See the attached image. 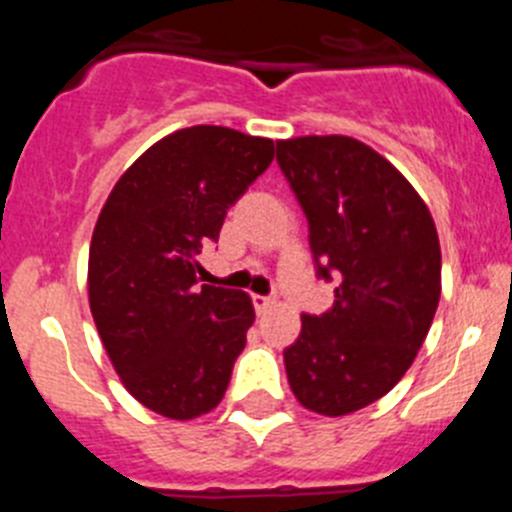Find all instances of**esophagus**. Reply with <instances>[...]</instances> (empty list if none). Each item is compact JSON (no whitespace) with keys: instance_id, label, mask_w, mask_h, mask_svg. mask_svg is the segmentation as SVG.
<instances>
[{"instance_id":"34e87169","label":"esophagus","mask_w":512,"mask_h":512,"mask_svg":"<svg viewBox=\"0 0 512 512\" xmlns=\"http://www.w3.org/2000/svg\"><path fill=\"white\" fill-rule=\"evenodd\" d=\"M253 300V307H256V312H259V315H264L266 310H269L271 305H274V297H264V295H253L251 297Z\"/></svg>"}]
</instances>
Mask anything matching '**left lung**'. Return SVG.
Instances as JSON below:
<instances>
[{
  "label": "left lung",
  "mask_w": 512,
  "mask_h": 512,
  "mask_svg": "<svg viewBox=\"0 0 512 512\" xmlns=\"http://www.w3.org/2000/svg\"><path fill=\"white\" fill-rule=\"evenodd\" d=\"M277 161L310 225L318 277L336 302L302 315L284 348L289 387L307 410L356 413L405 377L441 297V246L413 184L348 135L277 140Z\"/></svg>",
  "instance_id": "obj_1"
}]
</instances>
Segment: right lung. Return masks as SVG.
I'll use <instances>...</instances> for the list:
<instances>
[{"instance_id":"add662e5","label":"right lung","mask_w":512,"mask_h":512,"mask_svg":"<svg viewBox=\"0 0 512 512\" xmlns=\"http://www.w3.org/2000/svg\"><path fill=\"white\" fill-rule=\"evenodd\" d=\"M274 158V140L194 125L120 176L89 246V307L125 390L153 413L217 408L253 325L251 297L200 287L202 243Z\"/></svg>"}]
</instances>
